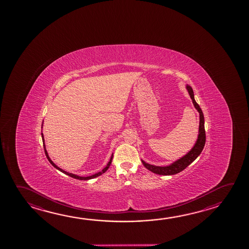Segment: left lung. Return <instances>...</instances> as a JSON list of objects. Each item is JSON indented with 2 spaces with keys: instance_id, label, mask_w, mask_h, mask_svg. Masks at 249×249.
<instances>
[{
  "instance_id": "obj_1",
  "label": "left lung",
  "mask_w": 249,
  "mask_h": 249,
  "mask_svg": "<svg viewBox=\"0 0 249 249\" xmlns=\"http://www.w3.org/2000/svg\"><path fill=\"white\" fill-rule=\"evenodd\" d=\"M186 88H187L190 96L192 98L193 105L195 107V108L197 110V112L199 113V129H198V136H197L196 143L194 145V147L191 149V151H189V153H187L184 157H181L178 161H174L173 163H171L169 166L160 167V166L151 165L149 163L145 162L143 160H142V164L145 166V168L148 169V170H150V171H152L153 173L163 175V176H170V175H175L181 172L182 170H184L186 167L190 165L192 161H194L196 157L200 155L203 148L205 147V130L204 114H203V112L201 110L200 107L196 103L195 99H194V93H193L192 87L187 85Z\"/></svg>"
}]
</instances>
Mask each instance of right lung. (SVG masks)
Returning a JSON list of instances; mask_svg holds the SVG:
<instances>
[{
  "instance_id": "obj_1",
  "label": "right lung",
  "mask_w": 249,
  "mask_h": 249,
  "mask_svg": "<svg viewBox=\"0 0 249 249\" xmlns=\"http://www.w3.org/2000/svg\"><path fill=\"white\" fill-rule=\"evenodd\" d=\"M42 139H43V142H44V152H45V155H46V157H47V159H48L49 161L53 164V167H55L56 169H57L58 170H60L61 172L63 173H65V174L68 175V176H70L71 178H73L79 179V180H89V179L94 178H97V177H99V176H101V175L103 174V173H105L106 171L107 170V169L109 168L110 164H111V162H112V160H113V155H112V157L110 158L109 161H108V163L107 164L105 168L103 169V170L100 171V172H98L96 174L92 175V176H89V177H79V176H77V175L71 174V173H69V172H66L65 170H62L60 169L59 167H57L54 162H53L52 160H51V158L49 157L48 153L46 151V148H45V145H44V135H43V133H42Z\"/></svg>"
}]
</instances>
